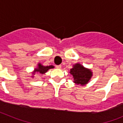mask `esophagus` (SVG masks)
Wrapping results in <instances>:
<instances>
[{"label":"esophagus","instance_id":"esophagus-1","mask_svg":"<svg viewBox=\"0 0 123 123\" xmlns=\"http://www.w3.org/2000/svg\"><path fill=\"white\" fill-rule=\"evenodd\" d=\"M56 67V68H58V69H60V68H62V66H61L60 65H56V67Z\"/></svg>","mask_w":123,"mask_h":123}]
</instances>
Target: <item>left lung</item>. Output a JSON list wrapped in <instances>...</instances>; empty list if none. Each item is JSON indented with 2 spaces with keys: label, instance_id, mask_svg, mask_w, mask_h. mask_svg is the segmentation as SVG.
Returning <instances> with one entry per match:
<instances>
[{
  "label": "left lung",
  "instance_id": "left-lung-1",
  "mask_svg": "<svg viewBox=\"0 0 123 123\" xmlns=\"http://www.w3.org/2000/svg\"><path fill=\"white\" fill-rule=\"evenodd\" d=\"M69 73L73 76L74 82L81 86L86 85L89 83L93 76V73L91 69L85 68L79 63L73 65Z\"/></svg>",
  "mask_w": 123,
  "mask_h": 123
}]
</instances>
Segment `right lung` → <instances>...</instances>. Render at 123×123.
Returning a JSON list of instances; mask_svg holds the SVG:
<instances>
[{"mask_svg": "<svg viewBox=\"0 0 123 123\" xmlns=\"http://www.w3.org/2000/svg\"><path fill=\"white\" fill-rule=\"evenodd\" d=\"M52 68H54V66L53 65H49V66H44V65H42L41 63H38L37 66L36 68H34V72H32V76H31L32 78H34V75H35L36 73H39V74H43L47 72L49 69H52Z\"/></svg>", "mask_w": 123, "mask_h": 123, "instance_id": "right-lung-1", "label": "right lung"}]
</instances>
